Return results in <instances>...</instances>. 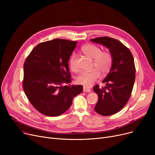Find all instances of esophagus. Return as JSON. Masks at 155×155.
<instances>
[{"mask_svg": "<svg viewBox=\"0 0 155 155\" xmlns=\"http://www.w3.org/2000/svg\"><path fill=\"white\" fill-rule=\"evenodd\" d=\"M83 91L85 92H91V89L89 88H87L86 87H84Z\"/></svg>", "mask_w": 155, "mask_h": 155, "instance_id": "34e87169", "label": "esophagus"}]
</instances>
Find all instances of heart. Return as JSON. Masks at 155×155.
Instances as JSON below:
<instances>
[{"label": "heart", "mask_w": 155, "mask_h": 155, "mask_svg": "<svg viewBox=\"0 0 155 155\" xmlns=\"http://www.w3.org/2000/svg\"><path fill=\"white\" fill-rule=\"evenodd\" d=\"M82 52L89 58L94 59L93 68L95 70L90 72H83L77 77L78 84L88 87L92 86L100 77V73L103 75L109 71L112 64V55L107 51H101L100 47L92 44H88L82 48ZM76 55L73 54L70 59L71 69L77 71L75 64Z\"/></svg>", "instance_id": "heart-1"}]
</instances>
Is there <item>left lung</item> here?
<instances>
[{"mask_svg":"<svg viewBox=\"0 0 155 155\" xmlns=\"http://www.w3.org/2000/svg\"><path fill=\"white\" fill-rule=\"evenodd\" d=\"M91 41L107 47L112 55V64L107 77L102 81L105 87H94L99 100L94 108L104 116L114 114L123 109L131 97L135 81L136 68L133 56L119 41L109 37H100Z\"/></svg>","mask_w":155,"mask_h":155,"instance_id":"8db88e82","label":"left lung"}]
</instances>
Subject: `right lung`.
Returning <instances> with one entry per match:
<instances>
[{"mask_svg":"<svg viewBox=\"0 0 155 155\" xmlns=\"http://www.w3.org/2000/svg\"><path fill=\"white\" fill-rule=\"evenodd\" d=\"M77 44L62 39L41 43L24 63V93L32 106L45 116H60L83 91L82 85L69 84L68 60Z\"/></svg>","mask_w":155,"mask_h":155,"instance_id":"obj_1","label":"right lung"}]
</instances>
